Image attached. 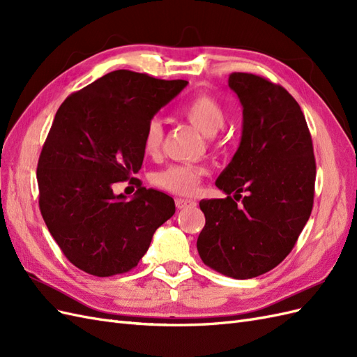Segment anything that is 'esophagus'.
<instances>
[{"label": "esophagus", "instance_id": "esophagus-1", "mask_svg": "<svg viewBox=\"0 0 357 357\" xmlns=\"http://www.w3.org/2000/svg\"><path fill=\"white\" fill-rule=\"evenodd\" d=\"M176 205L178 210H188V208H193L197 205L195 201L192 199H185V198H177L176 199Z\"/></svg>", "mask_w": 357, "mask_h": 357}]
</instances>
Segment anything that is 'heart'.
<instances>
[{"instance_id": "obj_1", "label": "heart", "mask_w": 357, "mask_h": 357, "mask_svg": "<svg viewBox=\"0 0 357 357\" xmlns=\"http://www.w3.org/2000/svg\"><path fill=\"white\" fill-rule=\"evenodd\" d=\"M181 114L188 121L197 126L199 131L213 137L218 134L226 123V112L219 101H215L210 95H197L181 107ZM164 142V125L159 119H152L144 129L143 134V150L150 158L158 156ZM205 168L189 164H174L165 169L156 172L153 181L162 189L169 190L178 195H192L197 190L202 177L205 176Z\"/></svg>"}]
</instances>
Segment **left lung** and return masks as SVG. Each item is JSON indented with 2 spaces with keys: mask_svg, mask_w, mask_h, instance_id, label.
<instances>
[{
  "mask_svg": "<svg viewBox=\"0 0 357 357\" xmlns=\"http://www.w3.org/2000/svg\"><path fill=\"white\" fill-rule=\"evenodd\" d=\"M243 105L241 143L215 180L225 199L201 201L205 215L197 247L202 262L226 277L271 271L295 247L314 202L316 159L304 113L283 86L232 73ZM239 200L238 206L230 197Z\"/></svg>",
  "mask_w": 357,
  "mask_h": 357,
  "instance_id": "1",
  "label": "left lung"
}]
</instances>
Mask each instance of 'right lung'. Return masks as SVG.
Segmentation results:
<instances>
[{
    "label": "right lung",
    "instance_id": "obj_1",
    "mask_svg": "<svg viewBox=\"0 0 357 357\" xmlns=\"http://www.w3.org/2000/svg\"><path fill=\"white\" fill-rule=\"evenodd\" d=\"M186 84L116 70L58 109L37 165L38 204L62 253L82 271L96 277L131 271L155 231L176 213L174 199L139 181L132 199L113 188L134 180L147 123Z\"/></svg>",
    "mask_w": 357,
    "mask_h": 357
}]
</instances>
